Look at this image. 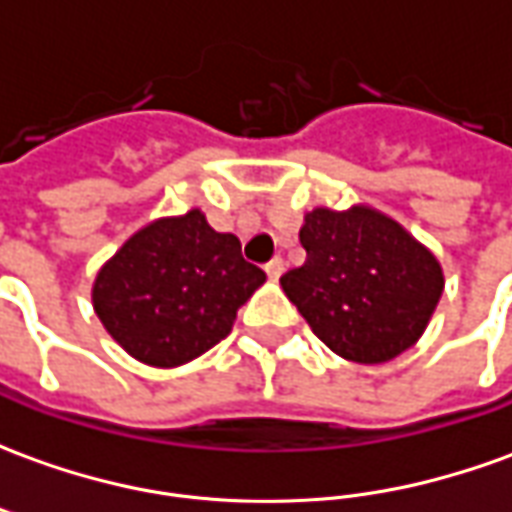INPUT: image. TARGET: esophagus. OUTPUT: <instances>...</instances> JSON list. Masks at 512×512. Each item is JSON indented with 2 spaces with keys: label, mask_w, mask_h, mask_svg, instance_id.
<instances>
[{
  "label": "esophagus",
  "mask_w": 512,
  "mask_h": 512,
  "mask_svg": "<svg viewBox=\"0 0 512 512\" xmlns=\"http://www.w3.org/2000/svg\"><path fill=\"white\" fill-rule=\"evenodd\" d=\"M282 271H285V260H282V257H274L271 263H266V274L271 279L282 277Z\"/></svg>",
  "instance_id": "obj_1"
}]
</instances>
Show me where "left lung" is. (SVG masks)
<instances>
[{"instance_id": "left-lung-1", "label": "left lung", "mask_w": 512, "mask_h": 512, "mask_svg": "<svg viewBox=\"0 0 512 512\" xmlns=\"http://www.w3.org/2000/svg\"><path fill=\"white\" fill-rule=\"evenodd\" d=\"M299 241L307 260L279 285L334 354L381 365L425 334L444 271L403 224L370 205L312 208Z\"/></svg>"}]
</instances>
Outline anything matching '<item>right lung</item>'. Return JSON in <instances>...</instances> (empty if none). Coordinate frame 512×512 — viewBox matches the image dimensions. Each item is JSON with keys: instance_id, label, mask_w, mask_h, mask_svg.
<instances>
[{"instance_id": "1", "label": "right lung", "mask_w": 512, "mask_h": 512, "mask_svg": "<svg viewBox=\"0 0 512 512\" xmlns=\"http://www.w3.org/2000/svg\"><path fill=\"white\" fill-rule=\"evenodd\" d=\"M266 282L233 233H216L200 208L136 230L93 282V310L128 356L180 367L230 334L238 307Z\"/></svg>"}]
</instances>
